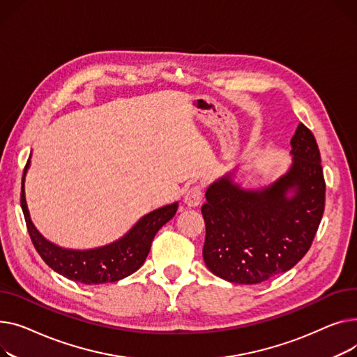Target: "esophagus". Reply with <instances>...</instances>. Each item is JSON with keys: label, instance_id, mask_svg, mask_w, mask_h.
Wrapping results in <instances>:
<instances>
[{"label": "esophagus", "instance_id": "1", "mask_svg": "<svg viewBox=\"0 0 357 357\" xmlns=\"http://www.w3.org/2000/svg\"><path fill=\"white\" fill-rule=\"evenodd\" d=\"M203 200V188L200 185H193L188 188L184 195V203L188 207H196Z\"/></svg>", "mask_w": 357, "mask_h": 357}]
</instances>
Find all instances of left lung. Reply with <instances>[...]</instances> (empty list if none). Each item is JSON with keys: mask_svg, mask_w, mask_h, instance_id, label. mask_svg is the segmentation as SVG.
<instances>
[{"mask_svg": "<svg viewBox=\"0 0 357 357\" xmlns=\"http://www.w3.org/2000/svg\"><path fill=\"white\" fill-rule=\"evenodd\" d=\"M285 174L261 188H243L227 173L207 187L203 259L219 278L259 284L294 266L310 249L324 212L320 150L300 123L291 138Z\"/></svg>", "mask_w": 357, "mask_h": 357, "instance_id": "obj_1", "label": "left lung"}]
</instances>
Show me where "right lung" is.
Listing matches in <instances>:
<instances>
[{
	"label": "right lung",
	"mask_w": 357,
	"mask_h": 357,
	"mask_svg": "<svg viewBox=\"0 0 357 357\" xmlns=\"http://www.w3.org/2000/svg\"><path fill=\"white\" fill-rule=\"evenodd\" d=\"M30 167V158L23 174L21 185V208H23L30 238L38 255L53 271L68 280L86 285L115 282L128 277L141 268L155 234L177 212L178 202L155 208L142 216L127 234L112 243L93 249L61 248L41 235L31 222L26 202L24 180Z\"/></svg>",
	"instance_id": "1"
}]
</instances>
